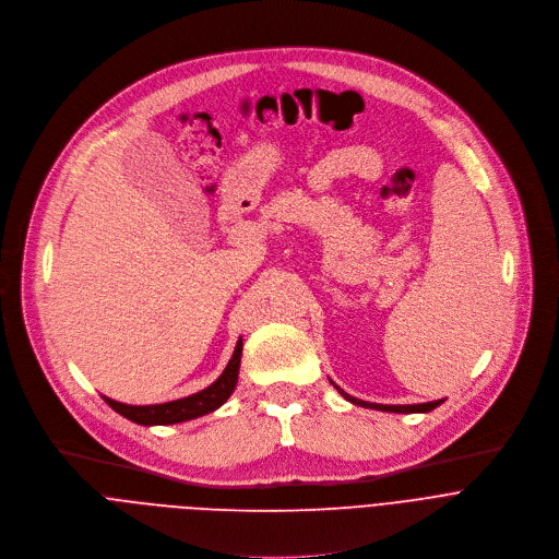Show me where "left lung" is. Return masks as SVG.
Returning <instances> with one entry per match:
<instances>
[{"label":"left lung","instance_id":"8db88e82","mask_svg":"<svg viewBox=\"0 0 559 559\" xmlns=\"http://www.w3.org/2000/svg\"><path fill=\"white\" fill-rule=\"evenodd\" d=\"M334 385V383H332ZM340 390V394L344 396V399H348L350 403H355V405H361V407H372V409H381V412H396V414H414V412H431L433 407H438L444 399H440V401H431V403H420V405H379V403H366V401H359V399H355V396H350V394H346L340 385H334Z\"/></svg>","mask_w":559,"mask_h":559}]
</instances>
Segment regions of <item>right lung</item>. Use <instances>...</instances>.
I'll return each mask as SVG.
<instances>
[{"instance_id":"add662e5","label":"right lung","mask_w":559,"mask_h":559,"mask_svg":"<svg viewBox=\"0 0 559 559\" xmlns=\"http://www.w3.org/2000/svg\"><path fill=\"white\" fill-rule=\"evenodd\" d=\"M240 357H242V340L238 342L231 361L227 364L225 372L217 377V381H213L202 392H195V394L178 399V401H169V403H160V405H126L119 401H111L107 396H103V401L111 409L139 425H171V423L191 420V418H198V416H204V414L217 409L222 403H227V399L234 394L236 383H238Z\"/></svg>"}]
</instances>
